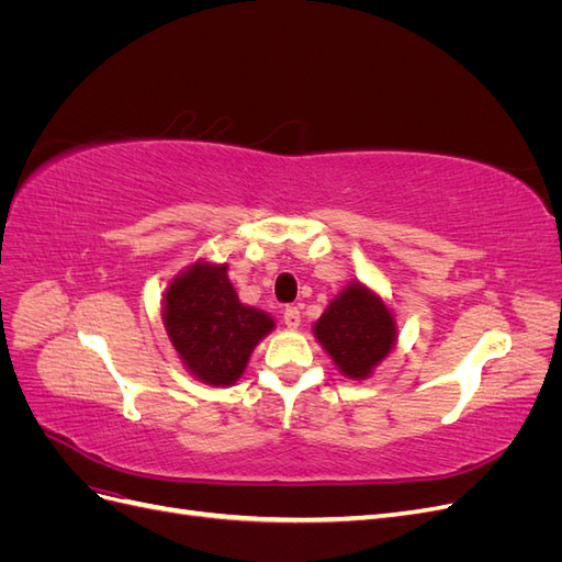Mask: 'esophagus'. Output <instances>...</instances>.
Returning a JSON list of instances; mask_svg holds the SVG:
<instances>
[{
    "mask_svg": "<svg viewBox=\"0 0 562 562\" xmlns=\"http://www.w3.org/2000/svg\"><path fill=\"white\" fill-rule=\"evenodd\" d=\"M283 323H285V328L295 330L300 326V310L297 307H285L283 310Z\"/></svg>",
    "mask_w": 562,
    "mask_h": 562,
    "instance_id": "1",
    "label": "esophagus"
}]
</instances>
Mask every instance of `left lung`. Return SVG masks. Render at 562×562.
I'll return each mask as SVG.
<instances>
[{
	"mask_svg": "<svg viewBox=\"0 0 562 562\" xmlns=\"http://www.w3.org/2000/svg\"><path fill=\"white\" fill-rule=\"evenodd\" d=\"M316 342L349 380H368L396 347V316L386 300L353 279L314 323Z\"/></svg>",
	"mask_w": 562,
	"mask_h": 562,
	"instance_id": "obj_1",
	"label": "left lung"
}]
</instances>
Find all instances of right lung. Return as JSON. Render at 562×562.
Here are the masks:
<instances>
[{"label": "right lung", "instance_id": "1", "mask_svg": "<svg viewBox=\"0 0 562 562\" xmlns=\"http://www.w3.org/2000/svg\"><path fill=\"white\" fill-rule=\"evenodd\" d=\"M161 318L184 370L211 386L239 380L252 349L277 328L267 312L239 300L227 262L206 258L168 281Z\"/></svg>", "mask_w": 562, "mask_h": 562}]
</instances>
